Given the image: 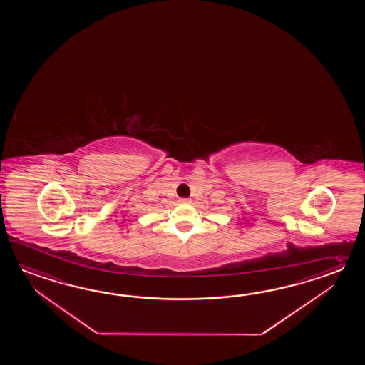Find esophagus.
Listing matches in <instances>:
<instances>
[{
	"instance_id": "1",
	"label": "esophagus",
	"mask_w": 365,
	"mask_h": 365,
	"mask_svg": "<svg viewBox=\"0 0 365 365\" xmlns=\"http://www.w3.org/2000/svg\"><path fill=\"white\" fill-rule=\"evenodd\" d=\"M180 203H190L189 198H180Z\"/></svg>"
}]
</instances>
